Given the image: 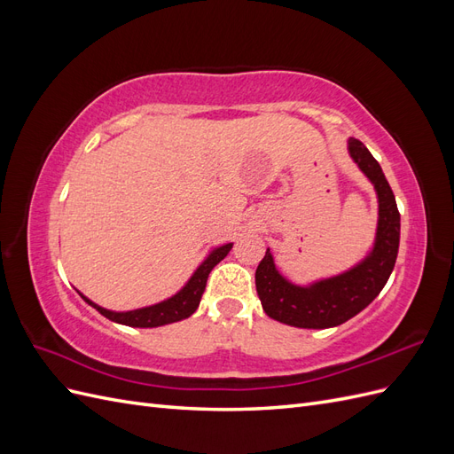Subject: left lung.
I'll return each instance as SVG.
<instances>
[{
  "mask_svg": "<svg viewBox=\"0 0 454 454\" xmlns=\"http://www.w3.org/2000/svg\"><path fill=\"white\" fill-rule=\"evenodd\" d=\"M348 153L377 191L379 223L373 250L347 272L310 286H297L277 270L267 248L255 270V287L263 310L272 320L305 329L340 325L362 312L390 278L400 248V212L395 197L380 164L360 140H348Z\"/></svg>",
  "mask_w": 454,
  "mask_h": 454,
  "instance_id": "1",
  "label": "left lung"
}]
</instances>
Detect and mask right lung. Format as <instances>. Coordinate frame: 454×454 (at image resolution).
<instances>
[{
  "instance_id": "add662e5",
  "label": "right lung",
  "mask_w": 454,
  "mask_h": 454,
  "mask_svg": "<svg viewBox=\"0 0 454 454\" xmlns=\"http://www.w3.org/2000/svg\"><path fill=\"white\" fill-rule=\"evenodd\" d=\"M232 248V244H223L219 248L212 250L210 255L206 257L202 263L197 267L193 272V277L187 280V284L182 287L180 292L172 295L167 301H160L157 305L144 307V309H136V310H127V312H114L107 310L104 307H98L92 303L90 299H87L83 294H79L83 297L90 307H94L102 316H106L107 320L122 324V325H130V327H159V325H167L172 322H180L189 318L199 309L200 297L204 294L206 280H208L210 270L222 261Z\"/></svg>"
}]
</instances>
